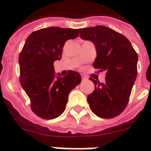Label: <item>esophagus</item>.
Returning <instances> with one entry per match:
<instances>
[{"instance_id":"1","label":"esophagus","mask_w":151,"mask_h":151,"mask_svg":"<svg viewBox=\"0 0 151 151\" xmlns=\"http://www.w3.org/2000/svg\"><path fill=\"white\" fill-rule=\"evenodd\" d=\"M81 77H82V81H86V80L88 79V78L86 77L85 76H84V75H82V76H81Z\"/></svg>"}]
</instances>
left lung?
<instances>
[{
    "instance_id": "left-lung-1",
    "label": "left lung",
    "mask_w": 151,
    "mask_h": 151,
    "mask_svg": "<svg viewBox=\"0 0 151 151\" xmlns=\"http://www.w3.org/2000/svg\"><path fill=\"white\" fill-rule=\"evenodd\" d=\"M80 31L81 39L90 40L95 45L97 58L93 67L106 72L104 83L89 78L95 88L88 96V105L98 117H115L128 104L137 74V53L124 36L107 27Z\"/></svg>"
}]
</instances>
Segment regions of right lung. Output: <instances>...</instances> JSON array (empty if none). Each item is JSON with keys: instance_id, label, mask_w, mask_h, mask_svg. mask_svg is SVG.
I'll return each mask as SVG.
<instances>
[{"instance_id": "add662e5", "label": "right lung", "mask_w": 151, "mask_h": 151, "mask_svg": "<svg viewBox=\"0 0 151 151\" xmlns=\"http://www.w3.org/2000/svg\"><path fill=\"white\" fill-rule=\"evenodd\" d=\"M80 29L50 27L31 33L19 54L20 82L31 100V108L39 117L51 119L65 111L68 95L81 82L77 71L65 76L54 71L65 42L79 36Z\"/></svg>"}]
</instances>
